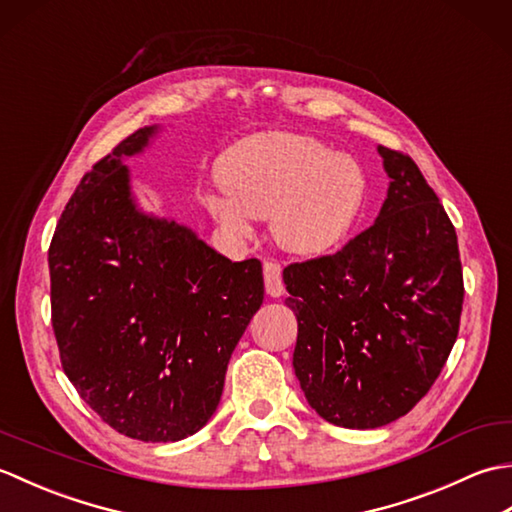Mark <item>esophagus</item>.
<instances>
[{
    "instance_id": "1",
    "label": "esophagus",
    "mask_w": 512,
    "mask_h": 512,
    "mask_svg": "<svg viewBox=\"0 0 512 512\" xmlns=\"http://www.w3.org/2000/svg\"><path fill=\"white\" fill-rule=\"evenodd\" d=\"M264 281H266V292L270 297L277 299L286 292L284 279H281V264L266 262L264 264Z\"/></svg>"
}]
</instances>
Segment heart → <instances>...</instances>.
Masks as SVG:
<instances>
[{
	"label": "heart",
	"mask_w": 512,
	"mask_h": 512,
	"mask_svg": "<svg viewBox=\"0 0 512 512\" xmlns=\"http://www.w3.org/2000/svg\"><path fill=\"white\" fill-rule=\"evenodd\" d=\"M224 193H206L204 206L228 235H253V217L270 215L275 242L290 255L321 257L339 248L361 217L367 176L354 156L321 140L268 132L224 156Z\"/></svg>",
	"instance_id": "1"
}]
</instances>
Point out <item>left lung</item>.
<instances>
[{"instance_id":"obj_1","label":"left lung","mask_w":512,"mask_h":512,"mask_svg":"<svg viewBox=\"0 0 512 512\" xmlns=\"http://www.w3.org/2000/svg\"><path fill=\"white\" fill-rule=\"evenodd\" d=\"M389 176L376 222L339 253L284 268L299 334L292 367L336 427L376 429L436 383L458 339V235L409 156L378 147Z\"/></svg>"}]
</instances>
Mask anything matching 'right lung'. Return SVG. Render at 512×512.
Instances as JSON below:
<instances>
[{
	"label": "right lung",
	"instance_id": "1",
	"mask_svg": "<svg viewBox=\"0 0 512 512\" xmlns=\"http://www.w3.org/2000/svg\"><path fill=\"white\" fill-rule=\"evenodd\" d=\"M160 132L138 129L83 176L48 250L50 301L81 398L129 438L178 442L220 405L264 275L257 259L231 262L187 224L140 209L125 160Z\"/></svg>",
	"mask_w": 512,
	"mask_h": 512
}]
</instances>
